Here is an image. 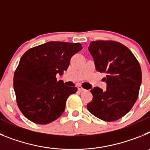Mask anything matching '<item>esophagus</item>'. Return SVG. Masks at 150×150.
I'll list each match as a JSON object with an SVG mask.
<instances>
[{
  "label": "esophagus",
  "mask_w": 150,
  "mask_h": 150,
  "mask_svg": "<svg viewBox=\"0 0 150 150\" xmlns=\"http://www.w3.org/2000/svg\"><path fill=\"white\" fill-rule=\"evenodd\" d=\"M78 90H79V91H86V90L85 89V88H83V87L80 86H79L77 87Z\"/></svg>",
  "instance_id": "esophagus-1"
}]
</instances>
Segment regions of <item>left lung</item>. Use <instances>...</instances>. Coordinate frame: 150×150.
<instances>
[{
    "instance_id": "1",
    "label": "left lung",
    "mask_w": 150,
    "mask_h": 150,
    "mask_svg": "<svg viewBox=\"0 0 150 150\" xmlns=\"http://www.w3.org/2000/svg\"><path fill=\"white\" fill-rule=\"evenodd\" d=\"M88 49L96 71L107 74L103 79L107 89H91L93 99L87 109L100 120L116 121L131 110L138 98L142 81L140 64L129 49L116 41H92Z\"/></svg>"
}]
</instances>
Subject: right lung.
Returning <instances> with one entry per match:
<instances>
[{
    "label": "right lung",
    "instance_id": "add662e5",
    "mask_svg": "<svg viewBox=\"0 0 150 150\" xmlns=\"http://www.w3.org/2000/svg\"><path fill=\"white\" fill-rule=\"evenodd\" d=\"M83 49L79 43L51 41L26 51L14 74L13 87L21 112L28 120L45 125L60 117L66 100L77 91L56 75L67 71L71 57Z\"/></svg>",
    "mask_w": 150,
    "mask_h": 150
}]
</instances>
